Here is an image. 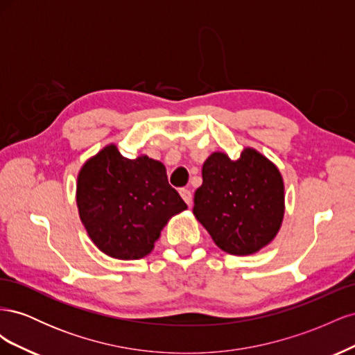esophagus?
<instances>
[{"instance_id": "1", "label": "esophagus", "mask_w": 355, "mask_h": 355, "mask_svg": "<svg viewBox=\"0 0 355 355\" xmlns=\"http://www.w3.org/2000/svg\"><path fill=\"white\" fill-rule=\"evenodd\" d=\"M179 194H180L182 198H184V201L188 204V206H191V202H192V194H191V191H189V189H185V188H182V189L179 191Z\"/></svg>"}]
</instances>
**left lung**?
<instances>
[{"label":"left lung","instance_id":"obj_1","mask_svg":"<svg viewBox=\"0 0 355 355\" xmlns=\"http://www.w3.org/2000/svg\"><path fill=\"white\" fill-rule=\"evenodd\" d=\"M284 210L280 170L254 148H244L237 159L216 151L204 161L192 213L220 250L257 253L280 231Z\"/></svg>","mask_w":355,"mask_h":355}]
</instances>
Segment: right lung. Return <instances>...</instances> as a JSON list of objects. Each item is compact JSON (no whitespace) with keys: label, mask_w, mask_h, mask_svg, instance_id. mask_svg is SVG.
I'll return each instance as SVG.
<instances>
[{"label":"right lung","mask_w":355,"mask_h":355,"mask_svg":"<svg viewBox=\"0 0 355 355\" xmlns=\"http://www.w3.org/2000/svg\"><path fill=\"white\" fill-rule=\"evenodd\" d=\"M75 200L94 245L121 261L151 253L167 222L188 209L168 185L163 163L148 155L125 158L114 144L83 164Z\"/></svg>","instance_id":"1"}]
</instances>
